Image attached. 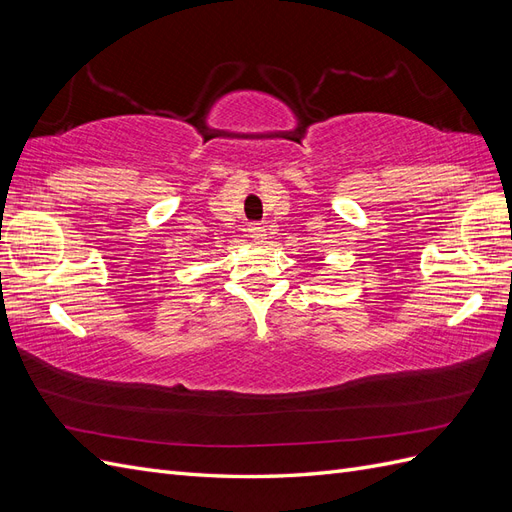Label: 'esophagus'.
Instances as JSON below:
<instances>
[{
    "mask_svg": "<svg viewBox=\"0 0 512 512\" xmlns=\"http://www.w3.org/2000/svg\"><path fill=\"white\" fill-rule=\"evenodd\" d=\"M247 235H250L252 237V241L254 243H262V241H265V226H262V224H258V222H252L250 226H247Z\"/></svg>",
    "mask_w": 512,
    "mask_h": 512,
    "instance_id": "obj_1",
    "label": "esophagus"
}]
</instances>
